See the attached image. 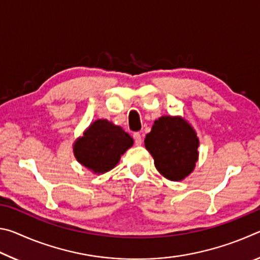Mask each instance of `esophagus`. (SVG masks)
<instances>
[{
	"label": "esophagus",
	"mask_w": 260,
	"mask_h": 260,
	"mask_svg": "<svg viewBox=\"0 0 260 260\" xmlns=\"http://www.w3.org/2000/svg\"><path fill=\"white\" fill-rule=\"evenodd\" d=\"M133 138H134L136 146H141V144H142V136H141L140 133H134Z\"/></svg>",
	"instance_id": "esophagus-1"
}]
</instances>
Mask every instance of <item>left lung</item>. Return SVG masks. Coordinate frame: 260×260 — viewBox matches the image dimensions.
Returning a JSON list of instances; mask_svg holds the SVG:
<instances>
[{
    "instance_id": "left-lung-1",
    "label": "left lung",
    "mask_w": 260,
    "mask_h": 260,
    "mask_svg": "<svg viewBox=\"0 0 260 260\" xmlns=\"http://www.w3.org/2000/svg\"><path fill=\"white\" fill-rule=\"evenodd\" d=\"M155 166L171 181H182L199 160L200 140L192 126L180 116H161L144 139Z\"/></svg>"
}]
</instances>
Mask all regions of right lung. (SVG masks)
Wrapping results in <instances>:
<instances>
[{"mask_svg":"<svg viewBox=\"0 0 260 260\" xmlns=\"http://www.w3.org/2000/svg\"><path fill=\"white\" fill-rule=\"evenodd\" d=\"M134 141L120 126L99 119L87 127L73 144V153L82 166L94 174H103L116 167L120 157Z\"/></svg>","mask_w":260,"mask_h":260,"instance_id":"right-lung-1","label":"right lung"}]
</instances>
